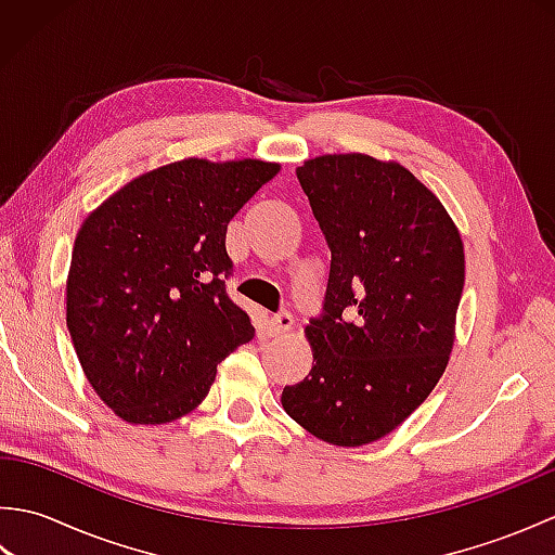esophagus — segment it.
I'll return each mask as SVG.
<instances>
[{"label": "esophagus", "instance_id": "34e87169", "mask_svg": "<svg viewBox=\"0 0 555 555\" xmlns=\"http://www.w3.org/2000/svg\"><path fill=\"white\" fill-rule=\"evenodd\" d=\"M291 326H293V314L288 310H281L269 320V328L274 336H284L286 332H291Z\"/></svg>", "mask_w": 555, "mask_h": 555}]
</instances>
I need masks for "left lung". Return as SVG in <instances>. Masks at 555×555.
Instances as JSON below:
<instances>
[{"instance_id":"left-lung-1","label":"left lung","mask_w":555,"mask_h":555,"mask_svg":"<svg viewBox=\"0 0 555 555\" xmlns=\"http://www.w3.org/2000/svg\"><path fill=\"white\" fill-rule=\"evenodd\" d=\"M332 247L312 372L281 403L334 446H362L415 412L448 364L465 253L443 205L400 164L324 155L296 169Z\"/></svg>"}]
</instances>
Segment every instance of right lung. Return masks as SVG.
I'll list each match as a JSON object with an SVG mask.
<instances>
[{
  "instance_id": "1",
  "label": "right lung",
  "mask_w": 555,
  "mask_h": 555,
  "mask_svg": "<svg viewBox=\"0 0 555 555\" xmlns=\"http://www.w3.org/2000/svg\"><path fill=\"white\" fill-rule=\"evenodd\" d=\"M279 164L183 159L138 176L82 223L66 324L98 396L133 424L203 403L217 364L255 336L229 296L227 227Z\"/></svg>"
}]
</instances>
